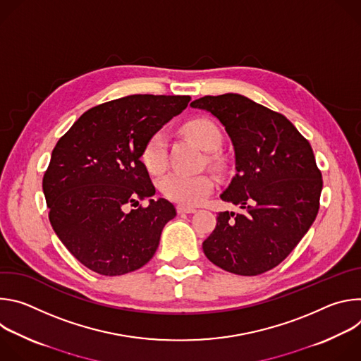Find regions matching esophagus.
Masks as SVG:
<instances>
[{
  "label": "esophagus",
  "mask_w": 361,
  "mask_h": 361,
  "mask_svg": "<svg viewBox=\"0 0 361 361\" xmlns=\"http://www.w3.org/2000/svg\"><path fill=\"white\" fill-rule=\"evenodd\" d=\"M197 210L192 207H187V205H177V213L178 214H192Z\"/></svg>",
  "instance_id": "esophagus-1"
}]
</instances>
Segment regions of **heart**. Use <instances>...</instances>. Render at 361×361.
I'll use <instances>...</instances> for the list:
<instances>
[{
	"label": "heart",
	"mask_w": 361,
	"mask_h": 361,
	"mask_svg": "<svg viewBox=\"0 0 361 361\" xmlns=\"http://www.w3.org/2000/svg\"><path fill=\"white\" fill-rule=\"evenodd\" d=\"M185 133L204 149L214 151L221 144V131L207 118H194L184 127ZM213 160H216L213 157ZM141 161L151 174H160L167 167V142L161 131L154 133L142 147ZM214 180L209 174L188 176L170 173L160 181L161 192L181 205H197L209 197Z\"/></svg>",
	"instance_id": "b5f03b06"
}]
</instances>
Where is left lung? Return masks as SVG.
<instances>
[{"mask_svg":"<svg viewBox=\"0 0 361 361\" xmlns=\"http://www.w3.org/2000/svg\"><path fill=\"white\" fill-rule=\"evenodd\" d=\"M191 107L216 116L235 152V176L202 250L217 267L259 276L277 267L312 227L320 209L322 171L313 148L280 113L240 94L205 95Z\"/></svg>","mask_w":361,"mask_h":361,"instance_id":"left-lung-1","label":"left lung"}]
</instances>
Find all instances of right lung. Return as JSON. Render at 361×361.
<instances>
[{
  "mask_svg": "<svg viewBox=\"0 0 361 361\" xmlns=\"http://www.w3.org/2000/svg\"><path fill=\"white\" fill-rule=\"evenodd\" d=\"M190 99L152 94L113 99L85 111L56 144L42 178L48 219L91 271L121 276L152 259L177 213L166 198L138 205L156 194L141 151Z\"/></svg>",
  "mask_w": 361,
  "mask_h": 361,
  "instance_id": "1",
  "label": "right lung"
}]
</instances>
